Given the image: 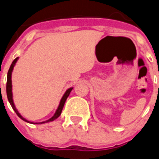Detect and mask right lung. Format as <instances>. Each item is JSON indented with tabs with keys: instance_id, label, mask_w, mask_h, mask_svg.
<instances>
[{
	"instance_id": "obj_1",
	"label": "right lung",
	"mask_w": 159,
	"mask_h": 159,
	"mask_svg": "<svg viewBox=\"0 0 159 159\" xmlns=\"http://www.w3.org/2000/svg\"><path fill=\"white\" fill-rule=\"evenodd\" d=\"M19 57H16L15 59H14V61H13L12 64H11L10 68H9L8 70V72H7V86H6V91H7V99H8V102L9 103L11 104V107H12V108L14 109V111L16 112V114H17V116L19 117V118H20V119H22L23 121H26V122L28 123H30V124H37V125H41V124H44V123H48V122H51V121H54L55 119H57V118H58L59 116L61 115V111H62V109H63V107L64 105H65V102H66L67 98H68V97L69 96L70 91H71V90L73 89V87L71 88H69L68 90H66V91L65 92V94H64V95L62 96L61 99L60 101V103H59V105L58 107H57V110H56L55 113L54 114V115H53L52 117H51V118H49L48 120H46V121H41V122H32V121H28V120H27L26 118H24L23 116H22L21 115H20V113H19V111H17V108H16L15 105H14V100H13V93H12V80H11V77H12V71H13V69H14V67L15 66L16 63H17V60H18Z\"/></svg>"
}]
</instances>
